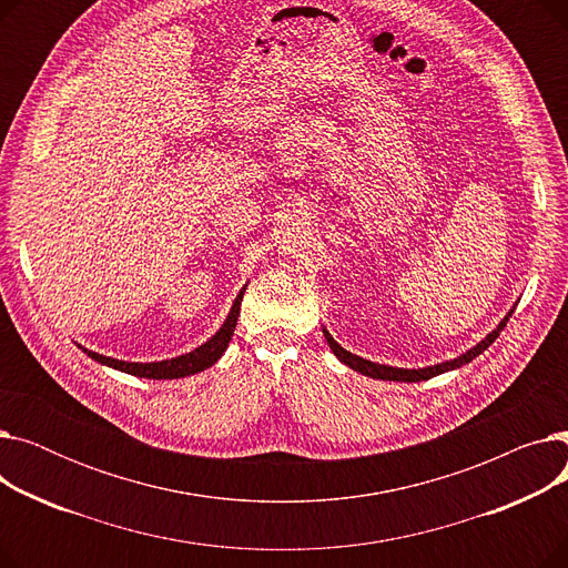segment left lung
<instances>
[{
  "instance_id": "obj_1",
  "label": "left lung",
  "mask_w": 568,
  "mask_h": 568,
  "mask_svg": "<svg viewBox=\"0 0 568 568\" xmlns=\"http://www.w3.org/2000/svg\"><path fill=\"white\" fill-rule=\"evenodd\" d=\"M511 313H514V311H511ZM511 313L506 315V317L497 324V329H493V332H490V334H488L479 345H474L471 349H467L465 354H460L458 359L444 362V364H437V366H428V368H419V371H407V368H394V366L373 364V362H368V359H362V356H356V354L347 352L345 347H341V345L334 341V336H332L329 332H326V329H322V332H324L326 343H329V347L334 349V354L338 356V359H341L345 366H349L352 371L362 373V375H368V377H373V379H389V382H422V379H430V377H435V375H439V373L460 368V366L469 364L471 359H476V356H479L484 349H488V347L497 341V336L501 334V329L506 326V322H509Z\"/></svg>"
}]
</instances>
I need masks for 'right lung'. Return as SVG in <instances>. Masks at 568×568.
Wrapping results in <instances>:
<instances>
[{
	"label": "right lung",
	"mask_w": 568,
	"mask_h": 568,
	"mask_svg": "<svg viewBox=\"0 0 568 568\" xmlns=\"http://www.w3.org/2000/svg\"><path fill=\"white\" fill-rule=\"evenodd\" d=\"M244 292L246 287H242V292L236 294V300L232 304V311L227 315V320L223 322L221 329L216 332V336L209 338L204 345L195 347L193 352L189 354H182V356H174V359H168V362H154V364H133V362H119V359H112V356H103L99 352H92V349H84L82 352L87 356H92L94 362L103 364V366H110L114 371H122V373H129V375H135V377H146V379H174V377H186V375H195L209 366H214L227 343L232 341V334H234V326H236V317H239V308H242V300H244Z\"/></svg>",
	"instance_id": "add662e5"
}]
</instances>
